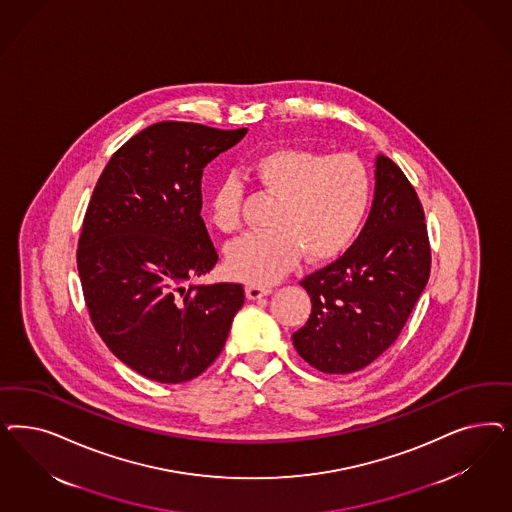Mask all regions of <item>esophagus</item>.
<instances>
[{
  "instance_id": "esophagus-1",
  "label": "esophagus",
  "mask_w": 512,
  "mask_h": 512,
  "mask_svg": "<svg viewBox=\"0 0 512 512\" xmlns=\"http://www.w3.org/2000/svg\"><path fill=\"white\" fill-rule=\"evenodd\" d=\"M269 294H271V288H269V286H262V284H254V282H248V299H260V297L269 296Z\"/></svg>"
}]
</instances>
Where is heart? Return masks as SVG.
I'll return each mask as SVG.
<instances>
[{
	"mask_svg": "<svg viewBox=\"0 0 512 512\" xmlns=\"http://www.w3.org/2000/svg\"><path fill=\"white\" fill-rule=\"evenodd\" d=\"M248 173L277 198L267 213L271 228L243 235L226 252L231 275L245 281H277L301 254L311 264L337 258L358 235L371 205V173L354 154L281 147L252 158ZM243 194L237 175L216 184L209 199L216 230L241 228Z\"/></svg>",
	"mask_w": 512,
	"mask_h": 512,
	"instance_id": "b5f03b06",
	"label": "heart"
}]
</instances>
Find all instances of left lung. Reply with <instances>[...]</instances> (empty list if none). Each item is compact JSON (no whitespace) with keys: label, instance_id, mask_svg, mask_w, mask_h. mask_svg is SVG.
Returning a JSON list of instances; mask_svg holds the SVG:
<instances>
[{"label":"left lung","instance_id":"obj_1","mask_svg":"<svg viewBox=\"0 0 512 512\" xmlns=\"http://www.w3.org/2000/svg\"><path fill=\"white\" fill-rule=\"evenodd\" d=\"M375 198L347 252L301 281L313 309L292 335L314 369L347 375L390 347L424 292L431 267L422 203L388 156L375 162Z\"/></svg>","mask_w":512,"mask_h":512}]
</instances>
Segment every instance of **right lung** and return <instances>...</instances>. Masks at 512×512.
<instances>
[{"label":"right lung","mask_w":512,"mask_h":512,"mask_svg":"<svg viewBox=\"0 0 512 512\" xmlns=\"http://www.w3.org/2000/svg\"><path fill=\"white\" fill-rule=\"evenodd\" d=\"M247 135L165 120L105 165L84 215L77 267L103 343L139 375L196 379L226 345L241 284H196L216 262L201 218L203 167Z\"/></svg>","instance_id":"obj_1"}]
</instances>
